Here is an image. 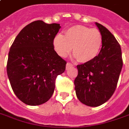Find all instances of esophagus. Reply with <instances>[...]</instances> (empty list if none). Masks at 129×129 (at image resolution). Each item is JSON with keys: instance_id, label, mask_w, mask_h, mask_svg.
<instances>
[{"instance_id": "34e87169", "label": "esophagus", "mask_w": 129, "mask_h": 129, "mask_svg": "<svg viewBox=\"0 0 129 129\" xmlns=\"http://www.w3.org/2000/svg\"><path fill=\"white\" fill-rule=\"evenodd\" d=\"M73 66H74L73 64H72V63H70V62H67V63L66 68L67 69H69L70 67H73Z\"/></svg>"}]
</instances>
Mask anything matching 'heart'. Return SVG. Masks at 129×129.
<instances>
[{
  "label": "heart",
  "instance_id": "1",
  "mask_svg": "<svg viewBox=\"0 0 129 129\" xmlns=\"http://www.w3.org/2000/svg\"><path fill=\"white\" fill-rule=\"evenodd\" d=\"M103 36L95 28L77 25L68 29L64 36L57 34L53 39L54 49L59 56L64 57L72 51L80 62L91 61L100 52Z\"/></svg>",
  "mask_w": 129,
  "mask_h": 129
}]
</instances>
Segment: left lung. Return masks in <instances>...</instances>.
Returning <instances> with one entry per match:
<instances>
[{
  "instance_id": "left-lung-1",
  "label": "left lung",
  "mask_w": 129,
  "mask_h": 129,
  "mask_svg": "<svg viewBox=\"0 0 129 129\" xmlns=\"http://www.w3.org/2000/svg\"><path fill=\"white\" fill-rule=\"evenodd\" d=\"M103 36L100 53L91 61L77 65L74 80L76 96L90 107H98L110 98L117 88L123 66L119 43L112 33L96 22Z\"/></svg>"
}]
</instances>
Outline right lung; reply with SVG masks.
<instances>
[{"mask_svg":"<svg viewBox=\"0 0 129 129\" xmlns=\"http://www.w3.org/2000/svg\"><path fill=\"white\" fill-rule=\"evenodd\" d=\"M59 24L37 20L21 30L10 47L7 73L13 92L24 103L36 106L52 97L57 76L67 62L54 50Z\"/></svg>","mask_w":129,"mask_h":129,"instance_id":"right-lung-1","label":"right lung"}]
</instances>
